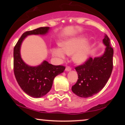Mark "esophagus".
Segmentation results:
<instances>
[{
  "label": "esophagus",
  "instance_id": "obj_1",
  "mask_svg": "<svg viewBox=\"0 0 125 125\" xmlns=\"http://www.w3.org/2000/svg\"><path fill=\"white\" fill-rule=\"evenodd\" d=\"M65 71H67V72H69V71H71V67L70 66H66L65 69Z\"/></svg>",
  "mask_w": 125,
  "mask_h": 125
}]
</instances>
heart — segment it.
<instances>
[{"label": "heart", "mask_w": 125, "mask_h": 125, "mask_svg": "<svg viewBox=\"0 0 125 125\" xmlns=\"http://www.w3.org/2000/svg\"><path fill=\"white\" fill-rule=\"evenodd\" d=\"M86 39L82 36L73 38L61 43V46L52 49V54L60 61H63L66 55H73V60L77 63H83L88 58L90 53V44L85 43Z\"/></svg>", "instance_id": "1"}]
</instances>
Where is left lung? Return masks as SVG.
<instances>
[{"instance_id":"8db88e82","label":"left lung","mask_w":125,"mask_h":125,"mask_svg":"<svg viewBox=\"0 0 125 125\" xmlns=\"http://www.w3.org/2000/svg\"><path fill=\"white\" fill-rule=\"evenodd\" d=\"M103 43L106 48L102 55L94 59L89 58L84 63L75 67L78 79L72 87V90L78 96L86 98L97 94L104 88L111 75L113 49L106 35Z\"/></svg>"}]
</instances>
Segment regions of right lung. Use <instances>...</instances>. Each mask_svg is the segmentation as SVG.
Segmentation results:
<instances>
[{
	"label": "right lung",
	"mask_w": 125,
	"mask_h": 125,
	"mask_svg": "<svg viewBox=\"0 0 125 125\" xmlns=\"http://www.w3.org/2000/svg\"><path fill=\"white\" fill-rule=\"evenodd\" d=\"M49 29V27H41L26 31L19 39L13 50V69L16 79L26 94L35 98L48 94L51 89L54 77L63 72L65 67L53 65L46 61L37 66H29L21 58V44L28 36L46 35Z\"/></svg>",
	"instance_id": "1"
}]
</instances>
